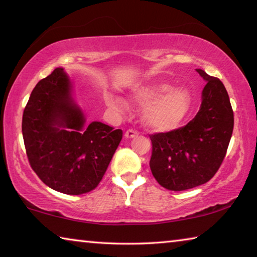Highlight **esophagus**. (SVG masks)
I'll list each match as a JSON object with an SVG mask.
<instances>
[{
    "label": "esophagus",
    "mask_w": 257,
    "mask_h": 257,
    "mask_svg": "<svg viewBox=\"0 0 257 257\" xmlns=\"http://www.w3.org/2000/svg\"><path fill=\"white\" fill-rule=\"evenodd\" d=\"M137 135H138V133L136 132V130L129 129V130H127V132H125L124 136H125V138H134V137H136Z\"/></svg>",
    "instance_id": "esophagus-1"
}]
</instances>
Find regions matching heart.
<instances>
[{"mask_svg":"<svg viewBox=\"0 0 257 257\" xmlns=\"http://www.w3.org/2000/svg\"><path fill=\"white\" fill-rule=\"evenodd\" d=\"M133 101L146 107L144 121L154 132H169L178 127L188 114L191 97L185 88H173L165 81H153L138 86L133 93ZM111 105L124 108L119 98L112 99Z\"/></svg>","mask_w":257,"mask_h":257,"instance_id":"obj_1","label":"heart"}]
</instances>
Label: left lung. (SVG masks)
<instances>
[{
	"label": "left lung",
	"instance_id": "1",
	"mask_svg": "<svg viewBox=\"0 0 257 257\" xmlns=\"http://www.w3.org/2000/svg\"><path fill=\"white\" fill-rule=\"evenodd\" d=\"M206 80L201 108L184 127L150 135L152 175L169 190L181 191L211 180L222 164L233 130V111L219 78L197 69Z\"/></svg>",
	"mask_w": 257,
	"mask_h": 257
}]
</instances>
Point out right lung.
<instances>
[{"label":"right lung","instance_id":"obj_1","mask_svg":"<svg viewBox=\"0 0 257 257\" xmlns=\"http://www.w3.org/2000/svg\"><path fill=\"white\" fill-rule=\"evenodd\" d=\"M26 153L50 188L81 195L96 188L118 149L122 130L98 121L85 125L62 68L35 86L23 115Z\"/></svg>","mask_w":257,"mask_h":257}]
</instances>
